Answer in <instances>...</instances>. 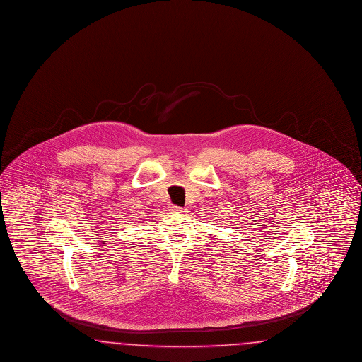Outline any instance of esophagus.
Masks as SVG:
<instances>
[{
	"mask_svg": "<svg viewBox=\"0 0 362 362\" xmlns=\"http://www.w3.org/2000/svg\"><path fill=\"white\" fill-rule=\"evenodd\" d=\"M171 211H173V213H183L185 209L179 206H171Z\"/></svg>",
	"mask_w": 362,
	"mask_h": 362,
	"instance_id": "34e87169",
	"label": "esophagus"
}]
</instances>
